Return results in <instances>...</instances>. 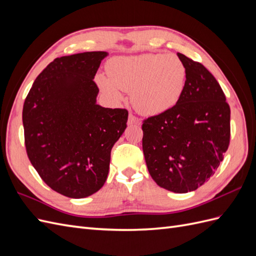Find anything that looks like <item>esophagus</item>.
Returning <instances> with one entry per match:
<instances>
[{
	"label": "esophagus",
	"instance_id": "obj_1",
	"mask_svg": "<svg viewBox=\"0 0 256 256\" xmlns=\"http://www.w3.org/2000/svg\"><path fill=\"white\" fill-rule=\"evenodd\" d=\"M140 122V120H138V118H136V116L134 114H129L128 116V125H136V124Z\"/></svg>",
	"mask_w": 256,
	"mask_h": 256
}]
</instances>
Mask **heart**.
<instances>
[{"mask_svg":"<svg viewBox=\"0 0 256 256\" xmlns=\"http://www.w3.org/2000/svg\"><path fill=\"white\" fill-rule=\"evenodd\" d=\"M187 70L175 54H141L118 56L108 64V78L97 76V83L111 102L122 100V92H131V102L145 115L171 110L180 99Z\"/></svg>","mask_w":256,"mask_h":256,"instance_id":"1","label":"heart"}]
</instances>
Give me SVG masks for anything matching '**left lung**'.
<instances>
[{"label": "left lung", "instance_id": "obj_1", "mask_svg": "<svg viewBox=\"0 0 256 256\" xmlns=\"http://www.w3.org/2000/svg\"><path fill=\"white\" fill-rule=\"evenodd\" d=\"M187 76L171 110L142 125L143 152L152 180L175 193L196 190L214 174L230 136V110L220 84L198 62L177 53Z\"/></svg>", "mask_w": 256, "mask_h": 256}]
</instances>
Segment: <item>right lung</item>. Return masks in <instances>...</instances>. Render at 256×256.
<instances>
[{
    "label": "right lung",
    "mask_w": 256,
    "mask_h": 256,
    "mask_svg": "<svg viewBox=\"0 0 256 256\" xmlns=\"http://www.w3.org/2000/svg\"><path fill=\"white\" fill-rule=\"evenodd\" d=\"M109 53L54 60L37 76L23 106L26 152L51 189L83 198L102 189L111 150L127 127L128 111L97 104L95 74Z\"/></svg>",
    "instance_id": "right-lung-1"
}]
</instances>
